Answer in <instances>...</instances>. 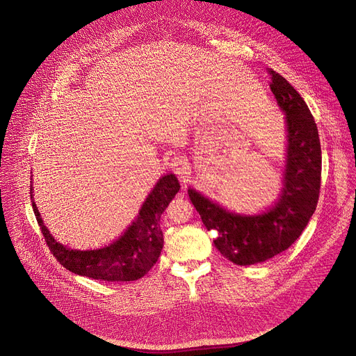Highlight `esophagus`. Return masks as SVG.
<instances>
[{"mask_svg": "<svg viewBox=\"0 0 356 356\" xmlns=\"http://www.w3.org/2000/svg\"><path fill=\"white\" fill-rule=\"evenodd\" d=\"M170 167L185 182V179H186L188 174H189V170H191L188 159L185 156H182V154H174L171 157V160H170Z\"/></svg>", "mask_w": 356, "mask_h": 356, "instance_id": "34e87169", "label": "esophagus"}]
</instances>
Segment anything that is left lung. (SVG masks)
<instances>
[{"label":"left lung","instance_id":"8db88e82","mask_svg":"<svg viewBox=\"0 0 356 356\" xmlns=\"http://www.w3.org/2000/svg\"><path fill=\"white\" fill-rule=\"evenodd\" d=\"M270 89L285 114L286 159L277 202L259 214L228 211L196 189L188 195L204 227L217 231L213 241L220 253L239 266L266 261L286 250L302 234L316 210L321 149L316 122L300 95L273 70Z\"/></svg>","mask_w":356,"mask_h":356}]
</instances>
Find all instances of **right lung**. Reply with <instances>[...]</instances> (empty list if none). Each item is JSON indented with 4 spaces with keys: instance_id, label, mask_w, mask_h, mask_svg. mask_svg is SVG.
<instances>
[{
    "instance_id": "add662e5",
    "label": "right lung",
    "mask_w": 356,
    "mask_h": 356,
    "mask_svg": "<svg viewBox=\"0 0 356 356\" xmlns=\"http://www.w3.org/2000/svg\"><path fill=\"white\" fill-rule=\"evenodd\" d=\"M179 188L181 185L174 174L161 177L125 232L108 246L90 250H76L57 242L36 207L32 185L31 199L36 220L51 253L67 270L108 282L135 281L147 274L160 257L164 245L160 218Z\"/></svg>"
}]
</instances>
